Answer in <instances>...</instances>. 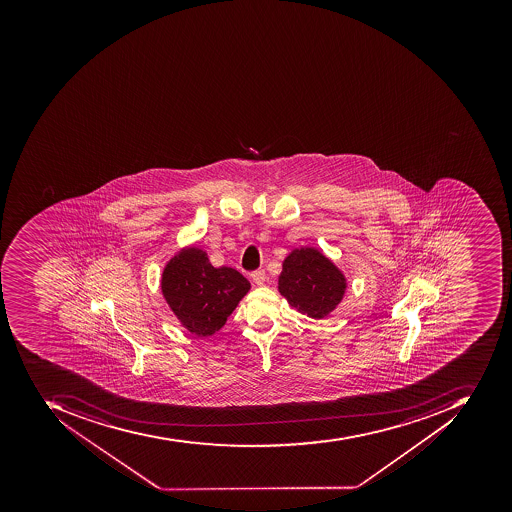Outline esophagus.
Listing matches in <instances>:
<instances>
[{
  "label": "esophagus",
  "mask_w": 512,
  "mask_h": 512,
  "mask_svg": "<svg viewBox=\"0 0 512 512\" xmlns=\"http://www.w3.org/2000/svg\"><path fill=\"white\" fill-rule=\"evenodd\" d=\"M252 280H254L257 285H263L266 280V272L265 269H257V271H252L251 274Z\"/></svg>",
  "instance_id": "obj_1"
}]
</instances>
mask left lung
I'll use <instances>...</instances> for the list:
<instances>
[{"label": "left lung", "mask_w": 512, "mask_h": 512, "mask_svg": "<svg viewBox=\"0 0 512 512\" xmlns=\"http://www.w3.org/2000/svg\"><path fill=\"white\" fill-rule=\"evenodd\" d=\"M345 277L332 261L315 249H301L283 261L279 291L291 307L310 318H324L340 304Z\"/></svg>", "instance_id": "8db88e82"}]
</instances>
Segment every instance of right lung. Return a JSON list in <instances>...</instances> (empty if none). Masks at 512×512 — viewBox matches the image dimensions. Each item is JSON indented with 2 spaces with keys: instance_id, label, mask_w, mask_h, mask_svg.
Wrapping results in <instances>:
<instances>
[{
  "instance_id": "right-lung-1",
  "label": "right lung",
  "mask_w": 512,
  "mask_h": 512,
  "mask_svg": "<svg viewBox=\"0 0 512 512\" xmlns=\"http://www.w3.org/2000/svg\"><path fill=\"white\" fill-rule=\"evenodd\" d=\"M161 287L183 326L208 337L224 326L251 283L236 269L214 268L207 255L191 247L166 266Z\"/></svg>"
}]
</instances>
